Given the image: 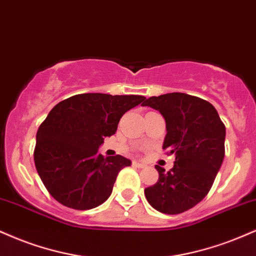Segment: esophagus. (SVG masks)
Returning a JSON list of instances; mask_svg holds the SVG:
<instances>
[{
	"label": "esophagus",
	"mask_w": 256,
	"mask_h": 256,
	"mask_svg": "<svg viewBox=\"0 0 256 256\" xmlns=\"http://www.w3.org/2000/svg\"><path fill=\"white\" fill-rule=\"evenodd\" d=\"M132 166H134V167H137V168H144V167H146V164H144V163H140V162H136V161L132 162Z\"/></svg>",
	"instance_id": "34e87169"
}]
</instances>
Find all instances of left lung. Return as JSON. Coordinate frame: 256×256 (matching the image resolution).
I'll list each match as a JSON object with an SVG mask.
<instances>
[{"mask_svg": "<svg viewBox=\"0 0 256 256\" xmlns=\"http://www.w3.org/2000/svg\"><path fill=\"white\" fill-rule=\"evenodd\" d=\"M142 104L163 116L167 128L163 150L175 155L170 170L155 166L158 180L144 194L162 214H182L210 192L226 154V125L208 101L193 95L163 94Z\"/></svg>", "mask_w": 256, "mask_h": 256, "instance_id": "obj_1", "label": "left lung"}]
</instances>
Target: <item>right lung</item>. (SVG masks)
Wrapping results in <instances>:
<instances>
[{
    "mask_svg": "<svg viewBox=\"0 0 256 256\" xmlns=\"http://www.w3.org/2000/svg\"><path fill=\"white\" fill-rule=\"evenodd\" d=\"M140 95L78 94L57 104L36 132L34 164L48 193L75 210H90L108 199L122 168L120 155L104 158L98 146L116 134L119 120L143 102Z\"/></svg>",
    "mask_w": 256,
    "mask_h": 256,
    "instance_id": "obj_1",
    "label": "right lung"
}]
</instances>
